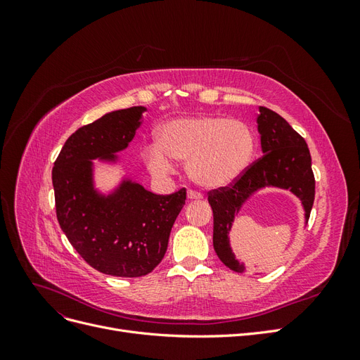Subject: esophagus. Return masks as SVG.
<instances>
[{
  "mask_svg": "<svg viewBox=\"0 0 360 360\" xmlns=\"http://www.w3.org/2000/svg\"><path fill=\"white\" fill-rule=\"evenodd\" d=\"M188 200H202V193L197 191H188Z\"/></svg>",
  "mask_w": 360,
  "mask_h": 360,
  "instance_id": "1",
  "label": "esophagus"
}]
</instances>
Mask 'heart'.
<instances>
[{
  "mask_svg": "<svg viewBox=\"0 0 360 360\" xmlns=\"http://www.w3.org/2000/svg\"><path fill=\"white\" fill-rule=\"evenodd\" d=\"M255 135L242 120L198 115L171 120L159 132V143L144 150L148 169L159 177L176 169V160L188 162L193 183L205 189L230 186L249 167Z\"/></svg>",
  "mask_w": 360,
  "mask_h": 360,
  "instance_id": "heart-1",
  "label": "heart"
}]
</instances>
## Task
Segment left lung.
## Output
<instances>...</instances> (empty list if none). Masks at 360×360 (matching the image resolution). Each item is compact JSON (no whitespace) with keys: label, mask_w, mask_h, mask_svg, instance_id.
I'll use <instances>...</instances> for the list:
<instances>
[{"label":"left lung","mask_w":360,"mask_h":360,"mask_svg":"<svg viewBox=\"0 0 360 360\" xmlns=\"http://www.w3.org/2000/svg\"><path fill=\"white\" fill-rule=\"evenodd\" d=\"M263 156L248 167L231 186L209 192L213 210V248L222 263L237 274L246 267L233 254L230 234L234 216L252 195L263 188L288 189L302 201L308 222L315 197L311 153L304 141L287 120L269 108L259 106L257 117Z\"/></svg>","instance_id":"8db88e82"}]
</instances>
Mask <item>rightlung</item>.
Returning <instances> with one entry per match:
<instances>
[{"instance_id": "obj_1", "label": "right lung", "mask_w": 360, "mask_h": 360, "mask_svg": "<svg viewBox=\"0 0 360 360\" xmlns=\"http://www.w3.org/2000/svg\"><path fill=\"white\" fill-rule=\"evenodd\" d=\"M144 106L108 112L69 136L52 168L57 219L86 263L105 275L150 274L168 248L186 189L156 195L124 179L111 193L94 188L93 159L117 162L141 126Z\"/></svg>"}]
</instances>
